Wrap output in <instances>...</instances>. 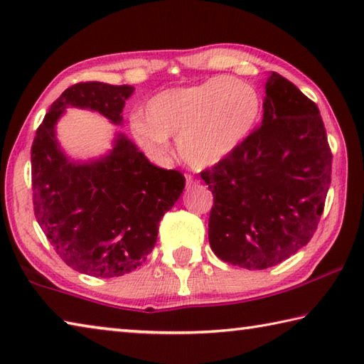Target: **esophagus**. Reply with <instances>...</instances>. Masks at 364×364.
Returning <instances> with one entry per match:
<instances>
[{"label":"esophagus","instance_id":"esophagus-1","mask_svg":"<svg viewBox=\"0 0 364 364\" xmlns=\"http://www.w3.org/2000/svg\"><path fill=\"white\" fill-rule=\"evenodd\" d=\"M199 184V180H196V178L193 175H186V186L191 188V186H197Z\"/></svg>","mask_w":364,"mask_h":364}]
</instances>
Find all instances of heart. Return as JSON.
<instances>
[{
    "label": "heart",
    "instance_id": "obj_1",
    "mask_svg": "<svg viewBox=\"0 0 364 364\" xmlns=\"http://www.w3.org/2000/svg\"><path fill=\"white\" fill-rule=\"evenodd\" d=\"M260 96L247 82L213 77L199 85L160 91L146 104V115L132 119L139 144L154 156L178 151L196 168L213 167L250 136L260 115Z\"/></svg>",
    "mask_w": 364,
    "mask_h": 364
}]
</instances>
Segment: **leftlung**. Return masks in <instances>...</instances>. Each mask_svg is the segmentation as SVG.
Here are the masks:
<instances>
[{
    "label": "left lung",
    "instance_id": "obj_1",
    "mask_svg": "<svg viewBox=\"0 0 364 364\" xmlns=\"http://www.w3.org/2000/svg\"><path fill=\"white\" fill-rule=\"evenodd\" d=\"M262 125L202 171L212 189L208 241L223 262L274 267L310 242L331 184L332 154L316 104L271 72Z\"/></svg>",
    "mask_w": 364,
    "mask_h": 364
}]
</instances>
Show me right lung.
<instances>
[{
  "label": "right lung",
  "mask_w": 364,
  "mask_h": 364,
  "mask_svg": "<svg viewBox=\"0 0 364 364\" xmlns=\"http://www.w3.org/2000/svg\"><path fill=\"white\" fill-rule=\"evenodd\" d=\"M130 85L77 83L51 104L32 144L36 221L70 268L95 278L132 273L157 241L159 221L180 199L186 180L152 165L123 133L106 156L75 162L56 138L67 107L96 110L122 125Z\"/></svg>",
  "instance_id": "right-lung-1"
}]
</instances>
